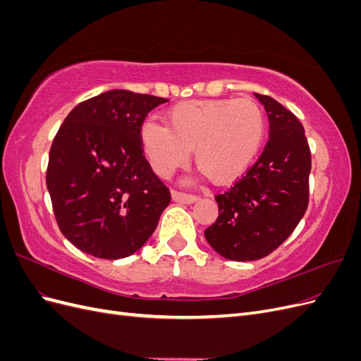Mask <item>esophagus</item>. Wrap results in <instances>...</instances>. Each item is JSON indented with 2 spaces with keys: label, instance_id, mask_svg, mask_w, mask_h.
Wrapping results in <instances>:
<instances>
[{
  "label": "esophagus",
  "instance_id": "1",
  "mask_svg": "<svg viewBox=\"0 0 361 361\" xmlns=\"http://www.w3.org/2000/svg\"><path fill=\"white\" fill-rule=\"evenodd\" d=\"M171 199L176 202V203H182V204H191L195 200H197V195L194 194H187V192H182V191H173L171 192Z\"/></svg>",
  "mask_w": 361,
  "mask_h": 361
}]
</instances>
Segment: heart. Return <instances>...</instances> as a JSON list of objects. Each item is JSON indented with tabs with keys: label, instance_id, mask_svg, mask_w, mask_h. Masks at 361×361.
Masks as SVG:
<instances>
[{
	"label": "heart",
	"instance_id": "obj_1",
	"mask_svg": "<svg viewBox=\"0 0 361 361\" xmlns=\"http://www.w3.org/2000/svg\"><path fill=\"white\" fill-rule=\"evenodd\" d=\"M166 126L146 120L141 145L161 178L188 161L194 149L197 167L216 182L244 173L262 146L265 120L251 99H216L179 104L166 113Z\"/></svg>",
	"mask_w": 361,
	"mask_h": 361
}]
</instances>
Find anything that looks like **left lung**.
I'll list each match as a JSON object with an SVG mask.
<instances>
[{"label":"left lung","instance_id":"8db88e82","mask_svg":"<svg viewBox=\"0 0 361 361\" xmlns=\"http://www.w3.org/2000/svg\"><path fill=\"white\" fill-rule=\"evenodd\" d=\"M255 96L268 114V143L231 190L215 195L218 218L204 231L218 255L236 262L272 253L295 231L309 204L312 155L304 128L276 99Z\"/></svg>","mask_w":361,"mask_h":361}]
</instances>
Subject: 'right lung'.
I'll return each mask as SVG.
<instances>
[{
    "label": "right lung",
    "instance_id": "obj_1",
    "mask_svg": "<svg viewBox=\"0 0 361 361\" xmlns=\"http://www.w3.org/2000/svg\"><path fill=\"white\" fill-rule=\"evenodd\" d=\"M167 99L110 90L76 105L52 141L47 187L61 233L99 259L134 255L171 195L143 155L141 126Z\"/></svg>",
    "mask_w": 361,
    "mask_h": 361
}]
</instances>
